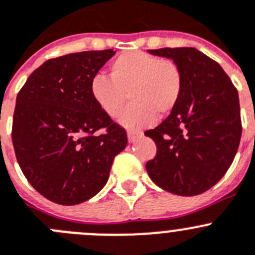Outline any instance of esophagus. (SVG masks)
Returning <instances> with one entry per match:
<instances>
[{"label":"esophagus","instance_id":"34e87169","mask_svg":"<svg viewBox=\"0 0 255 255\" xmlns=\"http://www.w3.org/2000/svg\"><path fill=\"white\" fill-rule=\"evenodd\" d=\"M141 136H143V132L141 131H128V139H129V143H135V141Z\"/></svg>","mask_w":255,"mask_h":255}]
</instances>
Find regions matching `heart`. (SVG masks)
I'll return each mask as SVG.
<instances>
[{
  "label": "heart",
  "mask_w": 255,
  "mask_h": 255,
  "mask_svg": "<svg viewBox=\"0 0 255 255\" xmlns=\"http://www.w3.org/2000/svg\"><path fill=\"white\" fill-rule=\"evenodd\" d=\"M181 69L174 62L144 51H125L110 64V76L96 74L91 81V96L110 118H118L129 100L130 107L120 123L139 129L154 121L156 114L165 116L181 99Z\"/></svg>",
  "instance_id": "b5f03b06"
}]
</instances>
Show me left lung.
Segmentation results:
<instances>
[{"mask_svg": "<svg viewBox=\"0 0 255 255\" xmlns=\"http://www.w3.org/2000/svg\"><path fill=\"white\" fill-rule=\"evenodd\" d=\"M149 54L181 69V99L167 119L145 131L156 145L146 163L151 181L179 196L204 193L231 165L242 137L239 96L221 65L195 48H164Z\"/></svg>", "mask_w": 255, "mask_h": 255, "instance_id": "8db88e82", "label": "left lung"}]
</instances>
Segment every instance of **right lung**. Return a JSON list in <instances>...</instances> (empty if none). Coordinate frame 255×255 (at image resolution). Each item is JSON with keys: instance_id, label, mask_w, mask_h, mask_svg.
I'll use <instances>...</instances> for the list:
<instances>
[{"instance_id": "obj_1", "label": "right lung", "mask_w": 255, "mask_h": 255, "mask_svg": "<svg viewBox=\"0 0 255 255\" xmlns=\"http://www.w3.org/2000/svg\"><path fill=\"white\" fill-rule=\"evenodd\" d=\"M115 55L112 49L49 59L35 69L16 99L12 144L22 173L55 204H81L109 179L126 148L123 128L91 96V81ZM106 128L107 132H94Z\"/></svg>"}]
</instances>
